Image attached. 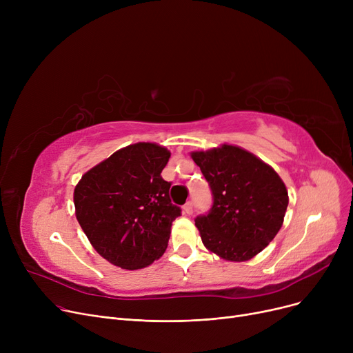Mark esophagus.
Listing matches in <instances>:
<instances>
[{"instance_id": "obj_1", "label": "esophagus", "mask_w": 353, "mask_h": 353, "mask_svg": "<svg viewBox=\"0 0 353 353\" xmlns=\"http://www.w3.org/2000/svg\"><path fill=\"white\" fill-rule=\"evenodd\" d=\"M183 212L186 213V214H192V213H193V203H192V201H188L186 205L183 206Z\"/></svg>"}]
</instances>
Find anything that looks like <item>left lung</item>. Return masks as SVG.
Wrapping results in <instances>:
<instances>
[{"mask_svg": "<svg viewBox=\"0 0 353 353\" xmlns=\"http://www.w3.org/2000/svg\"><path fill=\"white\" fill-rule=\"evenodd\" d=\"M192 159L213 196L209 213L194 219L203 245L225 261H249L283 225L285 183L269 164L237 145L193 152Z\"/></svg>", "mask_w": 353, "mask_h": 353, "instance_id": "obj_1", "label": "left lung"}]
</instances>
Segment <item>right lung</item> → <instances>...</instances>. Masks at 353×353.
<instances>
[{"label": "right lung", "instance_id": "add662e5", "mask_svg": "<svg viewBox=\"0 0 353 353\" xmlns=\"http://www.w3.org/2000/svg\"><path fill=\"white\" fill-rule=\"evenodd\" d=\"M170 152L136 143L88 170L74 189L81 229L99 254L121 269L152 265L167 249L181 209L170 200L161 170Z\"/></svg>", "mask_w": 353, "mask_h": 353}]
</instances>
